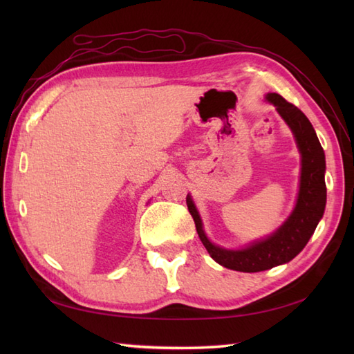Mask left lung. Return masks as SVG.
<instances>
[{"label": "left lung", "instance_id": "obj_1", "mask_svg": "<svg viewBox=\"0 0 354 354\" xmlns=\"http://www.w3.org/2000/svg\"><path fill=\"white\" fill-rule=\"evenodd\" d=\"M266 100L274 104L278 114L290 127L301 153L298 199L288 221L266 239L252 242L242 250H227L209 242L202 228V219L193 199L187 196V207L196 225L201 242L207 248L208 254L219 265L240 272H260L297 257L309 242L326 209V156L312 123L301 111L284 100L280 94L269 93L266 94Z\"/></svg>", "mask_w": 354, "mask_h": 354}]
</instances>
